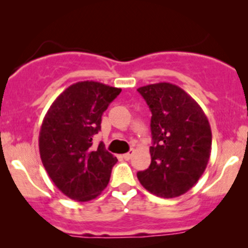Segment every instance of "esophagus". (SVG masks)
Here are the masks:
<instances>
[{
  "label": "esophagus",
  "mask_w": 248,
  "mask_h": 248,
  "mask_svg": "<svg viewBox=\"0 0 248 248\" xmlns=\"http://www.w3.org/2000/svg\"><path fill=\"white\" fill-rule=\"evenodd\" d=\"M133 155H134V149H130L128 153L124 154V155H122V156H124V160H129V159H132Z\"/></svg>",
  "instance_id": "esophagus-1"
}]
</instances>
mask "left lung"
Wrapping results in <instances>:
<instances>
[{"label": "left lung", "instance_id": "8db88e82", "mask_svg": "<svg viewBox=\"0 0 248 248\" xmlns=\"http://www.w3.org/2000/svg\"><path fill=\"white\" fill-rule=\"evenodd\" d=\"M152 111V162L138 172L140 184L160 198H176L197 184L207 167L212 132L198 102L175 84L140 87Z\"/></svg>", "mask_w": 248, "mask_h": 248}]
</instances>
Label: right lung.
I'll return each mask as SVG.
<instances>
[{
    "instance_id": "1",
    "label": "right lung",
    "mask_w": 248,
    "mask_h": 248,
    "mask_svg": "<svg viewBox=\"0 0 248 248\" xmlns=\"http://www.w3.org/2000/svg\"><path fill=\"white\" fill-rule=\"evenodd\" d=\"M121 88L95 81L69 86L51 103L40 129L39 148L49 178L68 198L89 201L107 187L116 156L93 135L101 129L103 111Z\"/></svg>"
}]
</instances>
